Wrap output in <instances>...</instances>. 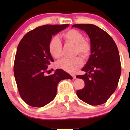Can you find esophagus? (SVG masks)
Returning <instances> with one entry per match:
<instances>
[{"mask_svg": "<svg viewBox=\"0 0 130 130\" xmlns=\"http://www.w3.org/2000/svg\"><path fill=\"white\" fill-rule=\"evenodd\" d=\"M72 77H73V79H76V76H75V75H73Z\"/></svg>", "mask_w": 130, "mask_h": 130, "instance_id": "1", "label": "esophagus"}]
</instances>
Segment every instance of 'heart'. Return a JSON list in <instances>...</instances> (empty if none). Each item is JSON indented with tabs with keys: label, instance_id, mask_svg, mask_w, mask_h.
<instances>
[{
	"label": "heart",
	"instance_id": "heart-1",
	"mask_svg": "<svg viewBox=\"0 0 130 130\" xmlns=\"http://www.w3.org/2000/svg\"><path fill=\"white\" fill-rule=\"evenodd\" d=\"M62 37L67 42L75 44V54H80L84 58L90 55L91 46L89 43L84 40V36L81 32L76 29H70L63 33ZM50 53L55 58H60L62 55V44L58 36L52 38L48 44ZM83 65L80 57L73 58H63L57 63L58 68L68 73H73Z\"/></svg>",
	"mask_w": 130,
	"mask_h": 130
}]
</instances>
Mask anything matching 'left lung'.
<instances>
[{
	"instance_id": "left-lung-1",
	"label": "left lung",
	"mask_w": 130,
	"mask_h": 130,
	"mask_svg": "<svg viewBox=\"0 0 130 130\" xmlns=\"http://www.w3.org/2000/svg\"><path fill=\"white\" fill-rule=\"evenodd\" d=\"M84 31L90 38L91 54L82 70L86 73L77 78L84 80L77 95L82 101L92 106L104 104L115 92L121 75L120 54L109 35L91 24H73Z\"/></svg>"
}]
</instances>
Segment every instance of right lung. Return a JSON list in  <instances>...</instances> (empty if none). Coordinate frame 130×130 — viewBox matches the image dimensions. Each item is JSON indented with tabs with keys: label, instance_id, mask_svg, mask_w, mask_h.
I'll list each match as a JSON object with an SVG mask.
<instances>
[{
	"label": "right lung",
	"instance_id": "right-lung-1",
	"mask_svg": "<svg viewBox=\"0 0 130 130\" xmlns=\"http://www.w3.org/2000/svg\"><path fill=\"white\" fill-rule=\"evenodd\" d=\"M69 24L44 25L24 35L17 48L14 72L18 91L26 103L41 107L50 103L57 95L58 84L72 77L62 69L45 75L48 66L53 62L48 44L52 36Z\"/></svg>",
	"mask_w": 130,
	"mask_h": 130
}]
</instances>
